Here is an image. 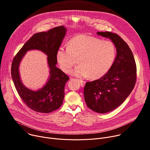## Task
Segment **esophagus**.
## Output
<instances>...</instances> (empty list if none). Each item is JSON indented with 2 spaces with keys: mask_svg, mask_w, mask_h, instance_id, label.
<instances>
[{
  "mask_svg": "<svg viewBox=\"0 0 150 150\" xmlns=\"http://www.w3.org/2000/svg\"><path fill=\"white\" fill-rule=\"evenodd\" d=\"M79 81H80V82H81V86H82V87H84V85H85V81H83L82 79H79Z\"/></svg>",
  "mask_w": 150,
  "mask_h": 150,
  "instance_id": "1",
  "label": "esophagus"
}]
</instances>
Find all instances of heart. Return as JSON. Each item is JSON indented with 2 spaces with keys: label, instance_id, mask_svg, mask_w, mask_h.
<instances>
[{
  "label": "heart",
  "instance_id": "obj_1",
  "mask_svg": "<svg viewBox=\"0 0 150 150\" xmlns=\"http://www.w3.org/2000/svg\"><path fill=\"white\" fill-rule=\"evenodd\" d=\"M116 56V49L110 40L79 35L72 38L68 47L61 46L56 52V60L60 69L68 73L76 63L79 65L71 72L76 76L96 79L109 71Z\"/></svg>",
  "mask_w": 150,
  "mask_h": 150
}]
</instances>
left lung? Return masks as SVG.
Listing matches in <instances>:
<instances>
[{
	"mask_svg": "<svg viewBox=\"0 0 150 150\" xmlns=\"http://www.w3.org/2000/svg\"><path fill=\"white\" fill-rule=\"evenodd\" d=\"M97 34L112 40L117 54L112 66L103 76L86 82L83 95L91 110L105 113L118 108L132 92L137 80V66L131 49L120 36L111 32Z\"/></svg>",
	"mask_w": 150,
	"mask_h": 150,
	"instance_id": "8db88e82",
	"label": "left lung"
}]
</instances>
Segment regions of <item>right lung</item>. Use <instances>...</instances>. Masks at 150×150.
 <instances>
[{
	"label": "right lung",
	"instance_id": "right-lung-1",
	"mask_svg": "<svg viewBox=\"0 0 150 150\" xmlns=\"http://www.w3.org/2000/svg\"><path fill=\"white\" fill-rule=\"evenodd\" d=\"M67 30L65 27L59 26L47 32L34 34L13 59L11 75L16 90L24 103L35 112L49 113L58 109L62 104L65 96V86L69 78L56 67V52ZM30 50H38L46 54L50 69V76L47 83L37 91H33L25 87L21 82L18 72L21 59Z\"/></svg>",
	"mask_w": 150,
	"mask_h": 150
}]
</instances>
